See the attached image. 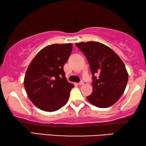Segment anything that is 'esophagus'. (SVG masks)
<instances>
[{
  "label": "esophagus",
  "mask_w": 146,
  "mask_h": 146,
  "mask_svg": "<svg viewBox=\"0 0 146 146\" xmlns=\"http://www.w3.org/2000/svg\"><path fill=\"white\" fill-rule=\"evenodd\" d=\"M84 82L83 81H81L80 82L78 83V85L79 86H82V85H84Z\"/></svg>",
  "instance_id": "34e87169"
}]
</instances>
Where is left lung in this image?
<instances>
[{"label": "left lung", "mask_w": 146, "mask_h": 146, "mask_svg": "<svg viewBox=\"0 0 146 146\" xmlns=\"http://www.w3.org/2000/svg\"><path fill=\"white\" fill-rule=\"evenodd\" d=\"M76 45L86 57L93 75L92 93L87 100L102 108L114 104L123 94L128 80L123 61L110 48L98 42H82Z\"/></svg>", "instance_id": "obj_1"}]
</instances>
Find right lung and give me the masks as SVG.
Listing matches in <instances>:
<instances>
[{
  "mask_svg": "<svg viewBox=\"0 0 146 146\" xmlns=\"http://www.w3.org/2000/svg\"><path fill=\"white\" fill-rule=\"evenodd\" d=\"M72 50V43L48 45L37 53L28 67L24 79L25 90L42 110L56 111L68 100L74 86L67 81L63 67Z\"/></svg>",
  "mask_w": 146,
  "mask_h": 146,
  "instance_id": "1",
  "label": "right lung"
}]
</instances>
